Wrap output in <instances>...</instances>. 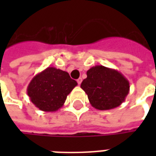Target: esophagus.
I'll return each instance as SVG.
<instances>
[{
	"label": "esophagus",
	"instance_id": "esophagus-1",
	"mask_svg": "<svg viewBox=\"0 0 156 156\" xmlns=\"http://www.w3.org/2000/svg\"><path fill=\"white\" fill-rule=\"evenodd\" d=\"M82 81H83V79H82L81 78H79L78 79V80H77V82H78V85H80L81 84V83H82Z\"/></svg>",
	"mask_w": 156,
	"mask_h": 156
}]
</instances>
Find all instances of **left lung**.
I'll use <instances>...</instances> for the list:
<instances>
[{
	"label": "left lung",
	"instance_id": "8db88e82",
	"mask_svg": "<svg viewBox=\"0 0 156 156\" xmlns=\"http://www.w3.org/2000/svg\"><path fill=\"white\" fill-rule=\"evenodd\" d=\"M81 88L96 109L108 110L119 107L129 92V83L115 69L97 65L88 69Z\"/></svg>",
	"mask_w": 156,
	"mask_h": 156
}]
</instances>
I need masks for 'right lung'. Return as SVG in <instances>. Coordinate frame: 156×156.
<instances>
[{
	"label": "right lung",
	"mask_w": 156,
	"mask_h": 156,
	"mask_svg": "<svg viewBox=\"0 0 156 156\" xmlns=\"http://www.w3.org/2000/svg\"><path fill=\"white\" fill-rule=\"evenodd\" d=\"M77 85L67 72L48 67L32 78L27 92L40 110L54 112L63 106L67 96Z\"/></svg>",
	"instance_id": "1"
}]
</instances>
